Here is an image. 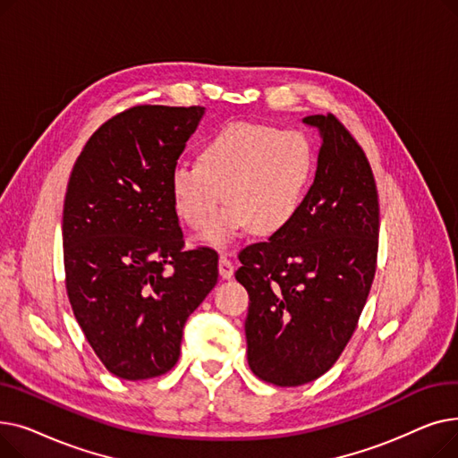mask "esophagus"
Listing matches in <instances>:
<instances>
[{"label": "esophagus", "instance_id": "1", "mask_svg": "<svg viewBox=\"0 0 458 458\" xmlns=\"http://www.w3.org/2000/svg\"><path fill=\"white\" fill-rule=\"evenodd\" d=\"M219 275L223 276V278H232L233 276V263H232V259L228 258V256H221L219 258Z\"/></svg>", "mask_w": 458, "mask_h": 458}]
</instances>
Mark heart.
I'll list each match as a JSON object with an SVG mask.
<instances>
[{"label":"heart","instance_id":"1","mask_svg":"<svg viewBox=\"0 0 458 458\" xmlns=\"http://www.w3.org/2000/svg\"><path fill=\"white\" fill-rule=\"evenodd\" d=\"M314 171L306 137L267 124L233 123L215 131L199 163H180L171 174V197L180 219L204 230L224 199L229 208L204 239L225 247L242 230L273 235L297 215Z\"/></svg>","mask_w":458,"mask_h":458}]
</instances>
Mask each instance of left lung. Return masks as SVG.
I'll use <instances>...</instances> for the list:
<instances>
[{"label": "left lung", "mask_w": 458, "mask_h": 458, "mask_svg": "<svg viewBox=\"0 0 458 458\" xmlns=\"http://www.w3.org/2000/svg\"><path fill=\"white\" fill-rule=\"evenodd\" d=\"M323 137L318 171L293 221L239 252L249 293L252 373L293 388L340 358L366 306L378 252V192L371 165L332 113L302 118Z\"/></svg>", "instance_id": "8db88e82"}]
</instances>
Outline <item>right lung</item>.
<instances>
[{"label":"right lung","mask_w":458,"mask_h":458,"mask_svg":"<svg viewBox=\"0 0 458 458\" xmlns=\"http://www.w3.org/2000/svg\"><path fill=\"white\" fill-rule=\"evenodd\" d=\"M204 107L135 106L96 130L63 209L66 293L85 338L124 380L178 362L183 325L213 290L219 254L185 250L171 174Z\"/></svg>","instance_id":"right-lung-1"}]
</instances>
